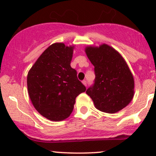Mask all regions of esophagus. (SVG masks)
<instances>
[{"label": "esophagus", "instance_id": "34e87169", "mask_svg": "<svg viewBox=\"0 0 156 156\" xmlns=\"http://www.w3.org/2000/svg\"><path fill=\"white\" fill-rule=\"evenodd\" d=\"M82 83H83V84H84V86H87V81H86V80H84V81H82Z\"/></svg>", "mask_w": 156, "mask_h": 156}]
</instances>
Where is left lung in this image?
I'll return each mask as SVG.
<instances>
[{"label": "left lung", "instance_id": "8db88e82", "mask_svg": "<svg viewBox=\"0 0 156 156\" xmlns=\"http://www.w3.org/2000/svg\"><path fill=\"white\" fill-rule=\"evenodd\" d=\"M86 54L94 66L95 80L86 91L95 107L106 113L120 111L134 94V81L122 55L107 44L88 46Z\"/></svg>", "mask_w": 156, "mask_h": 156}]
</instances>
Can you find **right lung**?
I'll use <instances>...</instances> for the list:
<instances>
[{"label":"right lung","mask_w":156,"mask_h":156,"mask_svg":"<svg viewBox=\"0 0 156 156\" xmlns=\"http://www.w3.org/2000/svg\"><path fill=\"white\" fill-rule=\"evenodd\" d=\"M74 46L63 43L50 45L39 56L27 76L29 95L33 106L50 121L67 119L74 108L75 98L86 87L71 67Z\"/></svg>","instance_id":"add662e5"}]
</instances>
